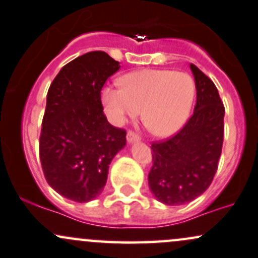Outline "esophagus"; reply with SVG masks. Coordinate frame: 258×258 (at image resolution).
<instances>
[{"instance_id": "34e87169", "label": "esophagus", "mask_w": 258, "mask_h": 258, "mask_svg": "<svg viewBox=\"0 0 258 258\" xmlns=\"http://www.w3.org/2000/svg\"><path fill=\"white\" fill-rule=\"evenodd\" d=\"M126 140H128V143H135V141H140V137L133 130H129L128 134H126Z\"/></svg>"}]
</instances>
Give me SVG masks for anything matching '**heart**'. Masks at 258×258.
<instances>
[{"mask_svg": "<svg viewBox=\"0 0 258 258\" xmlns=\"http://www.w3.org/2000/svg\"><path fill=\"white\" fill-rule=\"evenodd\" d=\"M120 85H107L101 92L106 113L117 125L143 111L150 132L167 138L179 132L189 118L195 97V82L189 74L140 69L123 75Z\"/></svg>", "mask_w": 258, "mask_h": 258, "instance_id": "b5f03b06", "label": "heart"}]
</instances>
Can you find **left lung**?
<instances>
[{"mask_svg": "<svg viewBox=\"0 0 258 258\" xmlns=\"http://www.w3.org/2000/svg\"><path fill=\"white\" fill-rule=\"evenodd\" d=\"M196 85V105L186 124L163 141L152 143L149 186L168 206L187 204L208 189L222 153L224 106L212 80L190 64Z\"/></svg>", "mask_w": 258, "mask_h": 258, "instance_id": "left-lung-1", "label": "left lung"}]
</instances>
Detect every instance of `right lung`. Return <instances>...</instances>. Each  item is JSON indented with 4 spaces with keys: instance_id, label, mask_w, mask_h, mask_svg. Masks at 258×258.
Listing matches in <instances>:
<instances>
[{
    "instance_id": "add662e5",
    "label": "right lung",
    "mask_w": 258,
    "mask_h": 258,
    "mask_svg": "<svg viewBox=\"0 0 258 258\" xmlns=\"http://www.w3.org/2000/svg\"><path fill=\"white\" fill-rule=\"evenodd\" d=\"M120 68L103 51L66 64L51 83L40 135V161L54 191L75 202L102 192L111 161L126 144V132L103 113L101 90Z\"/></svg>"
}]
</instances>
